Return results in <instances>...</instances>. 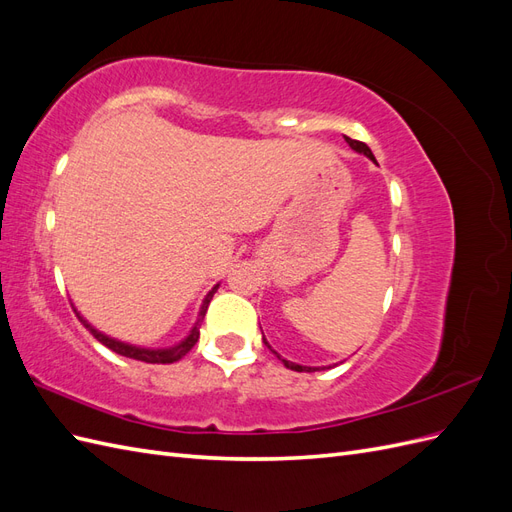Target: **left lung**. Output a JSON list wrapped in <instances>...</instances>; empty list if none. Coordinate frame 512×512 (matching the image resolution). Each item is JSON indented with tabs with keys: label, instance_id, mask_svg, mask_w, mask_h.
<instances>
[{
	"label": "left lung",
	"instance_id": "8db88e82",
	"mask_svg": "<svg viewBox=\"0 0 512 512\" xmlns=\"http://www.w3.org/2000/svg\"><path fill=\"white\" fill-rule=\"evenodd\" d=\"M346 138V143L350 145V149H354L356 153H363V156H367L371 162H376V158H374V153H371V149L365 145V143H361V141H354V138H348V136H344ZM262 339H265V335H262ZM265 344L269 346V342L265 339ZM271 348V346H269ZM273 350V348H271ZM275 352V350H273ZM277 354V352H275ZM277 359H280L288 369H292V371H320V367H307V365H299V363H292V361H286V359H282L280 354H277ZM324 369V367H322Z\"/></svg>",
	"mask_w": 512,
	"mask_h": 512
}]
</instances>
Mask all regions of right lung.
I'll list each match as a JSON object with an SVG mask.
<instances>
[{
	"label": "right lung",
	"instance_id": "add662e5",
	"mask_svg": "<svg viewBox=\"0 0 512 512\" xmlns=\"http://www.w3.org/2000/svg\"><path fill=\"white\" fill-rule=\"evenodd\" d=\"M218 288H220V284H215V286L207 292V297H205L203 305H200L198 318H196V322H194L192 331L188 333V337H183L179 344L168 346V348H143V346H134V344L119 342V339L108 337L106 333L98 331L96 327H91V324H89L79 312H76V309H74V312H76V316H79V320L85 324V329H87L91 335H94L100 344H104L106 348H111L113 352H117V354H121V356H128V359L145 361V363H175V361L181 359V356L188 354V352L194 348V344L198 342L200 322H203V318H205V314H207V307H209V303H211V299H213V294H215V290H218Z\"/></svg>",
	"mask_w": 512,
	"mask_h": 512
}]
</instances>
